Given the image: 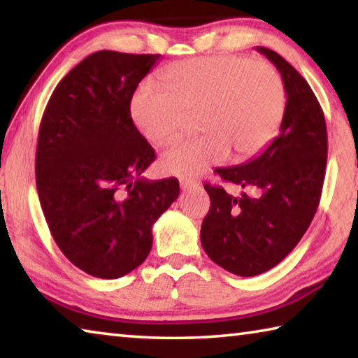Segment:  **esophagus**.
<instances>
[{
    "label": "esophagus",
    "mask_w": 358,
    "mask_h": 358,
    "mask_svg": "<svg viewBox=\"0 0 358 358\" xmlns=\"http://www.w3.org/2000/svg\"><path fill=\"white\" fill-rule=\"evenodd\" d=\"M180 186H181V189H183V191H189V189H194V187L199 186V181L192 180V178H181Z\"/></svg>",
    "instance_id": "esophagus-1"
}]
</instances>
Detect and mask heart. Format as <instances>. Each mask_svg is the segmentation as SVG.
<instances>
[{
  "mask_svg": "<svg viewBox=\"0 0 358 358\" xmlns=\"http://www.w3.org/2000/svg\"><path fill=\"white\" fill-rule=\"evenodd\" d=\"M164 90L145 83L132 98L138 131L157 145L175 141L197 117L202 136L173 143L161 169L175 177H196L232 159L243 162L268 147L280 132L287 93L273 64L245 55L191 58L161 72Z\"/></svg>",
  "mask_w": 358,
  "mask_h": 358,
  "instance_id": "b5f03b06",
  "label": "heart"
}]
</instances>
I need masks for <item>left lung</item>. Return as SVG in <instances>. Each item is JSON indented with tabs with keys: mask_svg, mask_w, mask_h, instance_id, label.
<instances>
[{
	"mask_svg": "<svg viewBox=\"0 0 358 358\" xmlns=\"http://www.w3.org/2000/svg\"><path fill=\"white\" fill-rule=\"evenodd\" d=\"M257 50L286 85L280 136L256 159L215 171L226 183L254 189V196L234 197L222 186L203 185L210 196L201 229L203 251L238 276L273 268L305 235L319 207L329 150L322 107L310 85L276 52Z\"/></svg>",
	"mask_w": 358,
	"mask_h": 358,
	"instance_id": "8db88e82",
	"label": "left lung"
}]
</instances>
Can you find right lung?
<instances>
[{"label": "right lung", "instance_id": "right-lung-1", "mask_svg": "<svg viewBox=\"0 0 358 358\" xmlns=\"http://www.w3.org/2000/svg\"><path fill=\"white\" fill-rule=\"evenodd\" d=\"M161 55L92 53L53 90L36 148V186L59 250L85 273L117 280L153 245L151 227L178 197L177 178L142 177L156 159L131 99Z\"/></svg>", "mask_w": 358, "mask_h": 358}]
</instances>
